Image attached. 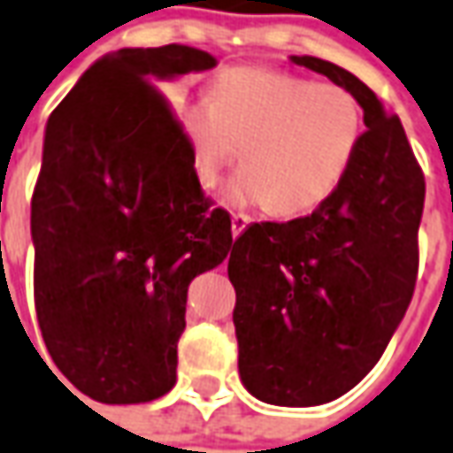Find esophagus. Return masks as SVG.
Here are the masks:
<instances>
[{
	"label": "esophagus",
	"mask_w": 453,
	"mask_h": 453,
	"mask_svg": "<svg viewBox=\"0 0 453 453\" xmlns=\"http://www.w3.org/2000/svg\"><path fill=\"white\" fill-rule=\"evenodd\" d=\"M250 223V215H242V213H235L230 218V230H233V235H240L245 227Z\"/></svg>",
	"instance_id": "esophagus-1"
}]
</instances>
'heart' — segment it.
<instances>
[{
	"label": "heart",
	"mask_w": 453,
	"mask_h": 453,
	"mask_svg": "<svg viewBox=\"0 0 453 453\" xmlns=\"http://www.w3.org/2000/svg\"><path fill=\"white\" fill-rule=\"evenodd\" d=\"M180 128L205 190L220 183L242 146L245 165L223 190L226 205L303 215L349 173L362 143V111L342 86L242 66L220 73L211 98L183 106Z\"/></svg>",
	"instance_id": "1"
}]
</instances>
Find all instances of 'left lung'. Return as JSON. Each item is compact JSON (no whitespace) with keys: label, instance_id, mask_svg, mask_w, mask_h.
<instances>
[{"label":"left lung","instance_id":"obj_1","mask_svg":"<svg viewBox=\"0 0 453 453\" xmlns=\"http://www.w3.org/2000/svg\"><path fill=\"white\" fill-rule=\"evenodd\" d=\"M292 64L347 88L365 111L349 173L315 213L250 223L227 260L242 387L275 407H317L380 362L417 282L424 173L407 134L355 73L315 57Z\"/></svg>","mask_w":453,"mask_h":453}]
</instances>
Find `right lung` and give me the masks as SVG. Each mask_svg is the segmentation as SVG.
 Segmentation results:
<instances>
[{"label": "right lung", "instance_id": "add662e5", "mask_svg": "<svg viewBox=\"0 0 453 453\" xmlns=\"http://www.w3.org/2000/svg\"><path fill=\"white\" fill-rule=\"evenodd\" d=\"M186 44L96 58L49 116L32 198L34 300L79 392L138 404L171 392L190 280L233 248L158 81L208 72Z\"/></svg>", "mask_w": 453, "mask_h": 453}]
</instances>
